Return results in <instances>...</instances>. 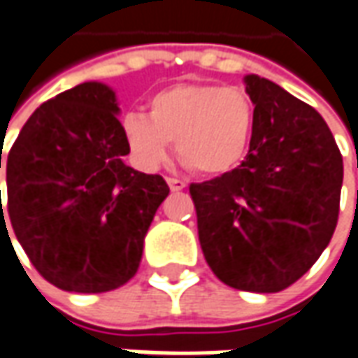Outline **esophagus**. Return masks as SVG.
<instances>
[{
	"label": "esophagus",
	"instance_id": "obj_1",
	"mask_svg": "<svg viewBox=\"0 0 358 358\" xmlns=\"http://www.w3.org/2000/svg\"><path fill=\"white\" fill-rule=\"evenodd\" d=\"M166 182H169V186H170V189H172V192H180V189L186 188V182H184V180L169 178Z\"/></svg>",
	"mask_w": 358,
	"mask_h": 358
}]
</instances>
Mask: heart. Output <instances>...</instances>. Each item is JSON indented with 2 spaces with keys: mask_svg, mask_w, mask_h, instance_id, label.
Segmentation results:
<instances>
[{
  "mask_svg": "<svg viewBox=\"0 0 358 358\" xmlns=\"http://www.w3.org/2000/svg\"><path fill=\"white\" fill-rule=\"evenodd\" d=\"M255 129V103L241 87L174 84L148 99V117L129 113L121 133L141 170L160 169L172 141L186 166L221 176L247 157Z\"/></svg>",
  "mask_w": 358,
  "mask_h": 358,
  "instance_id": "b5f03b06",
  "label": "heart"
}]
</instances>
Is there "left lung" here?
Returning <instances> with one entry per match:
<instances>
[{
    "instance_id": "obj_1",
    "label": "left lung",
    "mask_w": 358,
    "mask_h": 358,
    "mask_svg": "<svg viewBox=\"0 0 358 358\" xmlns=\"http://www.w3.org/2000/svg\"><path fill=\"white\" fill-rule=\"evenodd\" d=\"M243 82L255 103L249 152L189 194L213 274L231 288L272 294L301 278L329 245L343 159L315 109L266 78Z\"/></svg>"
}]
</instances>
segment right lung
Wrapping results in <instances>:
<instances>
[{"label":"right lung","instance_id":"1","mask_svg":"<svg viewBox=\"0 0 358 358\" xmlns=\"http://www.w3.org/2000/svg\"><path fill=\"white\" fill-rule=\"evenodd\" d=\"M119 113L113 87L78 84L36 109L7 155L0 225L60 290L99 294L131 280L170 192L162 176L125 164Z\"/></svg>","mask_w":358,"mask_h":358}]
</instances>
